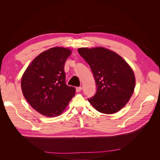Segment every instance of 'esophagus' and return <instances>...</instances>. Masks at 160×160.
Returning <instances> with one entry per match:
<instances>
[{"mask_svg":"<svg viewBox=\"0 0 160 160\" xmlns=\"http://www.w3.org/2000/svg\"><path fill=\"white\" fill-rule=\"evenodd\" d=\"M82 89V88L81 87H77V88H76V91L77 92H79L81 91Z\"/></svg>","mask_w":160,"mask_h":160,"instance_id":"1","label":"esophagus"}]
</instances>
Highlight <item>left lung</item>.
<instances>
[{"mask_svg": "<svg viewBox=\"0 0 160 160\" xmlns=\"http://www.w3.org/2000/svg\"><path fill=\"white\" fill-rule=\"evenodd\" d=\"M93 72L97 91L88 99L99 112L112 114L127 104L132 97L135 78L133 71L122 57L103 47L78 49Z\"/></svg>", "mask_w": 160, "mask_h": 160, "instance_id": "1", "label": "left lung"}]
</instances>
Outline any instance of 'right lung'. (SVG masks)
<instances>
[{"label":"right lung","instance_id":"1","mask_svg":"<svg viewBox=\"0 0 160 160\" xmlns=\"http://www.w3.org/2000/svg\"><path fill=\"white\" fill-rule=\"evenodd\" d=\"M71 51L53 47L38 55L28 65L21 79L22 93L28 103L47 117L60 115L75 94L65 83L64 66Z\"/></svg>","mask_w":160,"mask_h":160}]
</instances>
